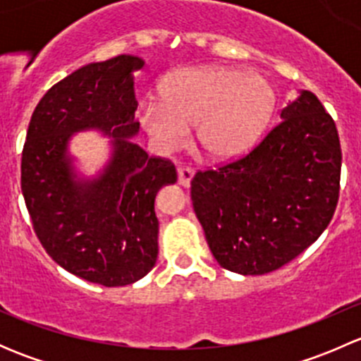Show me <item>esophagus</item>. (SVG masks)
<instances>
[{
    "label": "esophagus",
    "mask_w": 361,
    "mask_h": 361,
    "mask_svg": "<svg viewBox=\"0 0 361 361\" xmlns=\"http://www.w3.org/2000/svg\"><path fill=\"white\" fill-rule=\"evenodd\" d=\"M194 167H188V166H183V167H178V181H180V185H183V187H188L192 181V178H194Z\"/></svg>",
    "instance_id": "1"
}]
</instances>
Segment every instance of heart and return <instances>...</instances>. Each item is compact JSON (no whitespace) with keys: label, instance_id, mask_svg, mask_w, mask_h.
I'll return each instance as SVG.
<instances>
[{"label":"heart","instance_id":"heart-1","mask_svg":"<svg viewBox=\"0 0 361 361\" xmlns=\"http://www.w3.org/2000/svg\"><path fill=\"white\" fill-rule=\"evenodd\" d=\"M276 108V90L265 76L238 68H190L162 85V103L147 101L140 122L162 150H174L197 126V141L211 159L248 152L262 137Z\"/></svg>","mask_w":361,"mask_h":361}]
</instances>
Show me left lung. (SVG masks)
Listing matches in <instances>:
<instances>
[{
    "label": "left lung",
    "instance_id": "obj_1",
    "mask_svg": "<svg viewBox=\"0 0 361 361\" xmlns=\"http://www.w3.org/2000/svg\"><path fill=\"white\" fill-rule=\"evenodd\" d=\"M281 118L248 154L190 181L211 253L243 276L292 262L329 227L338 202L342 152L332 116L302 90Z\"/></svg>",
    "mask_w": 361,
    "mask_h": 361
}]
</instances>
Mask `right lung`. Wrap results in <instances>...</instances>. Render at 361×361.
<instances>
[{
    "instance_id": "1",
    "label": "right lung",
    "mask_w": 361,
    "mask_h": 361,
    "mask_svg": "<svg viewBox=\"0 0 361 361\" xmlns=\"http://www.w3.org/2000/svg\"><path fill=\"white\" fill-rule=\"evenodd\" d=\"M140 57L118 56L76 69L36 106L25 136L20 187L32 228L54 262L103 286H126L152 271L159 255L155 195L174 183L169 159L148 157L130 141L140 130L133 71ZM99 128L114 157L99 178L76 184L66 147L71 134Z\"/></svg>"
}]
</instances>
